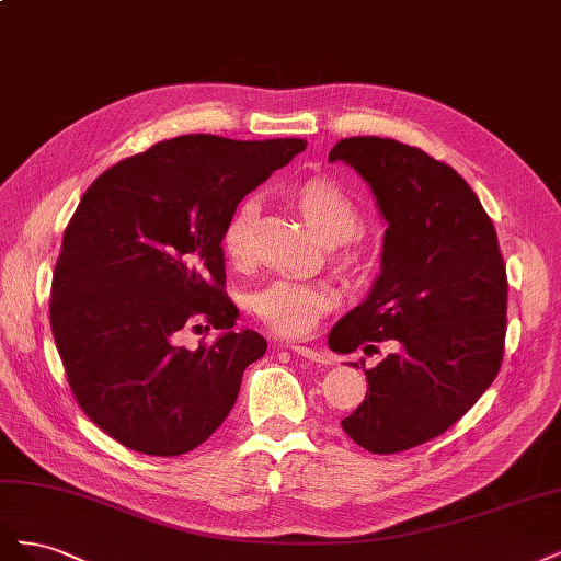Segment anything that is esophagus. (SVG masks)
<instances>
[{
	"instance_id": "1",
	"label": "esophagus",
	"mask_w": 561,
	"mask_h": 561,
	"mask_svg": "<svg viewBox=\"0 0 561 561\" xmlns=\"http://www.w3.org/2000/svg\"><path fill=\"white\" fill-rule=\"evenodd\" d=\"M293 353L301 355L304 360H311L316 365H330L332 363V355L325 353V351H316V348H309V346H299V344H290L287 346Z\"/></svg>"
}]
</instances>
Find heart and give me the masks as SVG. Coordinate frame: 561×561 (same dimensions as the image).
<instances>
[{
  "mask_svg": "<svg viewBox=\"0 0 561 561\" xmlns=\"http://www.w3.org/2000/svg\"><path fill=\"white\" fill-rule=\"evenodd\" d=\"M293 201L301 217L320 236L322 243L339 245L351 241L360 231L363 217L353 198L342 186L313 178L301 182L293 192ZM254 217V201H243L229 215L222 229V250L236 266H243L252 257L250 225ZM334 287L322 280L274 278L250 297V309L268 330L285 336L307 334L316 322L334 309Z\"/></svg>",
  "mask_w": 561,
  "mask_h": 561,
  "instance_id": "1",
  "label": "heart"
}]
</instances>
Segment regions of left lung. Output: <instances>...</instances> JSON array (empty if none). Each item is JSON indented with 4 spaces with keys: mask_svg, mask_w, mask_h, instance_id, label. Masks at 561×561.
<instances>
[{
    "mask_svg": "<svg viewBox=\"0 0 561 561\" xmlns=\"http://www.w3.org/2000/svg\"><path fill=\"white\" fill-rule=\"evenodd\" d=\"M330 161L367 182L386 231L379 276L328 344H396L377 367L363 363L367 396L342 428L371 454H396L443 435L496 379L505 266L494 225L451 165L388 138L342 140Z\"/></svg>",
    "mask_w": 561,
    "mask_h": 561,
    "instance_id": "left-lung-1",
    "label": "left lung"
}]
</instances>
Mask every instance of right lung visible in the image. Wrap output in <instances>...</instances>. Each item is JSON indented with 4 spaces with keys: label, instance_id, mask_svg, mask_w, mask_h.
Wrapping results in <instances>:
<instances>
[{
    "label": "right lung",
    "instance_id": "right-lung-1",
    "mask_svg": "<svg viewBox=\"0 0 561 561\" xmlns=\"http://www.w3.org/2000/svg\"><path fill=\"white\" fill-rule=\"evenodd\" d=\"M304 149L295 138L182 135L112 165L83 194L62 236L50 332L79 407L116 443L180 456L229 416L266 339L233 330L222 229ZM198 319L218 339L182 350L179 330Z\"/></svg>",
    "mask_w": 561,
    "mask_h": 561
}]
</instances>
